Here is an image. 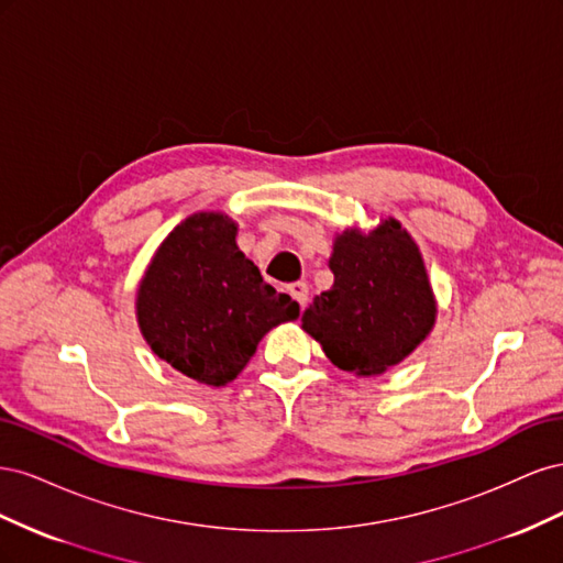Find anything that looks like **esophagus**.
<instances>
[{"instance_id":"34e87169","label":"esophagus","mask_w":563,"mask_h":563,"mask_svg":"<svg viewBox=\"0 0 563 563\" xmlns=\"http://www.w3.org/2000/svg\"><path fill=\"white\" fill-rule=\"evenodd\" d=\"M288 294L294 296V300L300 305V308H305V302H308V284L305 282L288 284Z\"/></svg>"}]
</instances>
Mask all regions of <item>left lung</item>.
Returning a JSON list of instances; mask_svg holds the SVG:
<instances>
[{"label": "left lung", "mask_w": 563, "mask_h": 563, "mask_svg": "<svg viewBox=\"0 0 563 563\" xmlns=\"http://www.w3.org/2000/svg\"><path fill=\"white\" fill-rule=\"evenodd\" d=\"M329 267L333 286L302 312V329L338 368L380 376L430 335L437 300L420 249L399 220L338 234Z\"/></svg>", "instance_id": "1"}]
</instances>
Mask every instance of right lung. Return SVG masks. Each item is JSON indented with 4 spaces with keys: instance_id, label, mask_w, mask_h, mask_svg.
<instances>
[{
    "instance_id": "right-lung-1",
    "label": "right lung",
    "mask_w": 563,
    "mask_h": 563,
    "mask_svg": "<svg viewBox=\"0 0 563 563\" xmlns=\"http://www.w3.org/2000/svg\"><path fill=\"white\" fill-rule=\"evenodd\" d=\"M298 314V302L265 284L236 246L234 220L218 211L195 213L172 230L135 296L152 352L213 387L240 376L263 335Z\"/></svg>"
}]
</instances>
